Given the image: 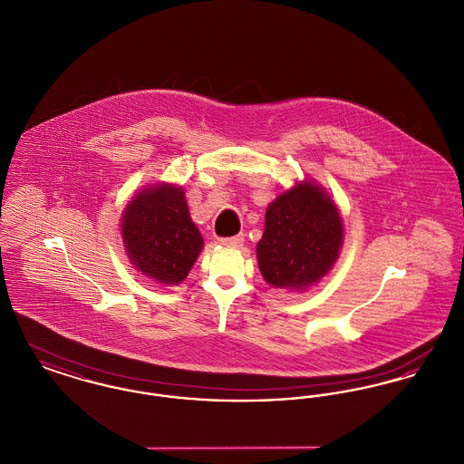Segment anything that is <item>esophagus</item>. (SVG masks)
Here are the masks:
<instances>
[{
  "label": "esophagus",
  "instance_id": "34e87169",
  "mask_svg": "<svg viewBox=\"0 0 464 464\" xmlns=\"http://www.w3.org/2000/svg\"><path fill=\"white\" fill-rule=\"evenodd\" d=\"M243 242H245L243 235H237V237H229V238H221V240H219V243L224 245V246H233V248L242 246Z\"/></svg>",
  "mask_w": 464,
  "mask_h": 464
}]
</instances>
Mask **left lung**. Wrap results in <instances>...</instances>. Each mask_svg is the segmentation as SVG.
<instances>
[{"instance_id":"left-lung-1","label":"left lung","mask_w":464,"mask_h":464,"mask_svg":"<svg viewBox=\"0 0 464 464\" xmlns=\"http://www.w3.org/2000/svg\"><path fill=\"white\" fill-rule=\"evenodd\" d=\"M257 263L269 285L304 290L318 284L339 257L343 219L324 188L304 180L267 205Z\"/></svg>"}]
</instances>
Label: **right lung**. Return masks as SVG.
<instances>
[{"label": "right lung", "mask_w": 464, "mask_h": 464, "mask_svg": "<svg viewBox=\"0 0 464 464\" xmlns=\"http://www.w3.org/2000/svg\"><path fill=\"white\" fill-rule=\"evenodd\" d=\"M121 238L133 267L163 285H179L203 248L184 189L174 184L146 188L129 201Z\"/></svg>", "instance_id": "obj_1"}]
</instances>
